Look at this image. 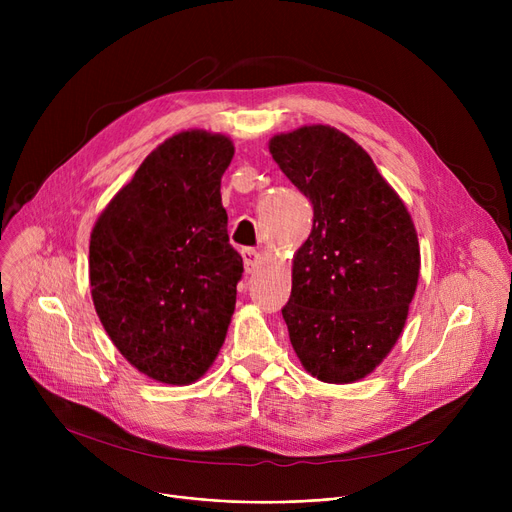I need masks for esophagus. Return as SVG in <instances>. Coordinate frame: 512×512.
Here are the masks:
<instances>
[{"instance_id":"34e87169","label":"esophagus","mask_w":512,"mask_h":512,"mask_svg":"<svg viewBox=\"0 0 512 512\" xmlns=\"http://www.w3.org/2000/svg\"><path fill=\"white\" fill-rule=\"evenodd\" d=\"M242 259H245L247 274H255L261 267V255L255 249H242Z\"/></svg>"}]
</instances>
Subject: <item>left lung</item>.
<instances>
[{"label": "left lung", "instance_id": "left-lung-1", "mask_svg": "<svg viewBox=\"0 0 512 512\" xmlns=\"http://www.w3.org/2000/svg\"><path fill=\"white\" fill-rule=\"evenodd\" d=\"M270 153L313 205L282 309L292 348L313 378L353 384L407 324L421 267L415 224L369 153L338 128L276 134Z\"/></svg>", "mask_w": 512, "mask_h": 512}]
</instances>
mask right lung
Here are the masks:
<instances>
[{
  "label": "right lung",
  "instance_id": "add662e5",
  "mask_svg": "<svg viewBox=\"0 0 512 512\" xmlns=\"http://www.w3.org/2000/svg\"><path fill=\"white\" fill-rule=\"evenodd\" d=\"M232 157L226 134H174L91 232L95 311L122 357L161 384L197 382L226 340L242 276L220 195Z\"/></svg>",
  "mask_w": 512,
  "mask_h": 512
}]
</instances>
